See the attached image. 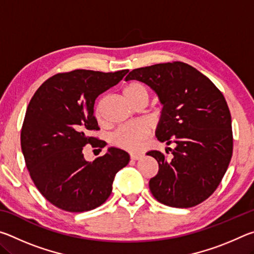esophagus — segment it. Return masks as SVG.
Masks as SVG:
<instances>
[{
	"mask_svg": "<svg viewBox=\"0 0 254 254\" xmlns=\"http://www.w3.org/2000/svg\"><path fill=\"white\" fill-rule=\"evenodd\" d=\"M130 157H131V160H134V161H136V160H139V159H141V154H135V153H131L130 154Z\"/></svg>",
	"mask_w": 254,
	"mask_h": 254,
	"instance_id": "esophagus-1",
	"label": "esophagus"
}]
</instances>
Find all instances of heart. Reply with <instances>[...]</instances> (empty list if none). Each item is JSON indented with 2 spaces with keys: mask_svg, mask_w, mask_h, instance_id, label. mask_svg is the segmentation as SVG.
Listing matches in <instances>:
<instances>
[{
  "mask_svg": "<svg viewBox=\"0 0 254 254\" xmlns=\"http://www.w3.org/2000/svg\"><path fill=\"white\" fill-rule=\"evenodd\" d=\"M124 94L133 105L141 101L149 100V91L147 86L140 81L133 80L124 87ZM96 117H101V105L95 110ZM149 135V128L143 123H133L118 128L112 136V142L117 147L134 152L142 147L143 141Z\"/></svg>",
  "mask_w": 254,
  "mask_h": 254,
  "instance_id": "b5f03b06",
  "label": "heart"
}]
</instances>
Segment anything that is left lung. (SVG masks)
I'll return each instance as SVG.
<instances>
[{"label":"left lung","instance_id":"left-lung-1","mask_svg":"<svg viewBox=\"0 0 254 254\" xmlns=\"http://www.w3.org/2000/svg\"><path fill=\"white\" fill-rule=\"evenodd\" d=\"M139 80L157 94L162 111L156 136L176 143L166 160L157 150L147 154L159 163L150 179L152 195L171 207L187 208L207 199L220 185L233 151L231 113L223 94L196 68L175 62L137 68L126 80Z\"/></svg>","mask_w":254,"mask_h":254}]
</instances>
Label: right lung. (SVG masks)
I'll list each match as a JSON object with an SVG mask.
<instances>
[{"label": "right lung", "instance_id": "obj_1", "mask_svg": "<svg viewBox=\"0 0 254 254\" xmlns=\"http://www.w3.org/2000/svg\"><path fill=\"white\" fill-rule=\"evenodd\" d=\"M128 70L102 72L77 69L57 74L42 84L30 101L21 131V149L30 176L45 198L60 209L80 213L109 198L115 175L130 161L122 149L85 160L86 144L105 147L89 136L98 130L94 104Z\"/></svg>", "mask_w": 254, "mask_h": 254}]
</instances>
